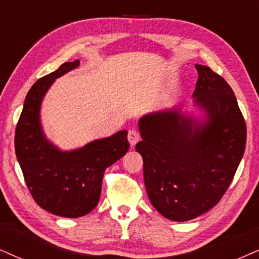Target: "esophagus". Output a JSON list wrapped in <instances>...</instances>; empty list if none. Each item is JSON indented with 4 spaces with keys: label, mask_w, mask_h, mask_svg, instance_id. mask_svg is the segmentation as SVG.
Here are the masks:
<instances>
[{
    "label": "esophagus",
    "mask_w": 259,
    "mask_h": 259,
    "mask_svg": "<svg viewBox=\"0 0 259 259\" xmlns=\"http://www.w3.org/2000/svg\"><path fill=\"white\" fill-rule=\"evenodd\" d=\"M127 140H129L130 145L135 146L136 143L140 141V134H139V132H137V130H134V129L129 130V133H127Z\"/></svg>",
    "instance_id": "1"
}]
</instances>
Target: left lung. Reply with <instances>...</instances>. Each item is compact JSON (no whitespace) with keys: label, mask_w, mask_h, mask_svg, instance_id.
<instances>
[{"label":"left lung","mask_w":259,"mask_h":259,"mask_svg":"<svg viewBox=\"0 0 259 259\" xmlns=\"http://www.w3.org/2000/svg\"><path fill=\"white\" fill-rule=\"evenodd\" d=\"M192 98L202 118L179 106L139 120L143 178L153 207L172 221H189L217 205L232 183L246 145V124L230 84L196 64Z\"/></svg>","instance_id":"1"}]
</instances>
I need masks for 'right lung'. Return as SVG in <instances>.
<instances>
[{
    "instance_id": "add662e5",
    "label": "right lung",
    "mask_w": 259,
    "mask_h": 259,
    "mask_svg": "<svg viewBox=\"0 0 259 259\" xmlns=\"http://www.w3.org/2000/svg\"><path fill=\"white\" fill-rule=\"evenodd\" d=\"M78 65V60L65 62L39 78L26 96L15 130L16 158L32 197L44 210L62 218L83 217L97 207L104 172L129 149L126 130L65 152L47 139L41 101L56 78Z\"/></svg>"
}]
</instances>
